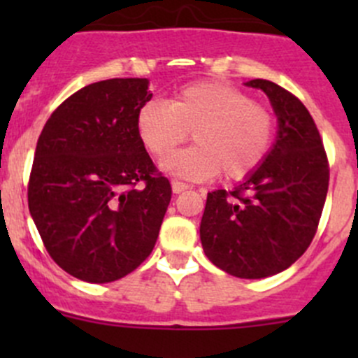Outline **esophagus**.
I'll return each mask as SVG.
<instances>
[{
	"mask_svg": "<svg viewBox=\"0 0 358 358\" xmlns=\"http://www.w3.org/2000/svg\"><path fill=\"white\" fill-rule=\"evenodd\" d=\"M171 187H173V192H175V194H182L183 190H189V189H190V185H189V183L178 182V180H173Z\"/></svg>",
	"mask_w": 358,
	"mask_h": 358,
	"instance_id": "34e87169",
	"label": "esophagus"
}]
</instances>
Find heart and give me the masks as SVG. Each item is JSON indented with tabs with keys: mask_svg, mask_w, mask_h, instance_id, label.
I'll list each match as a JSON object with an SVG mask.
<instances>
[{
	"mask_svg": "<svg viewBox=\"0 0 358 358\" xmlns=\"http://www.w3.org/2000/svg\"><path fill=\"white\" fill-rule=\"evenodd\" d=\"M136 129L150 154L162 157L193 131L197 146L169 155L161 168L169 175L202 182L222 171L243 180L265 161L273 142V114L241 90L220 81H199L175 93L171 103L149 100L136 114Z\"/></svg>",
	"mask_w": 358,
	"mask_h": 358,
	"instance_id": "b5f03b06",
	"label": "heart"
}]
</instances>
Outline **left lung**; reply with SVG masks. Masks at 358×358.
I'll use <instances>...</instances> for the list:
<instances>
[{"label":"left lung","mask_w":358,"mask_h":358,"mask_svg":"<svg viewBox=\"0 0 358 358\" xmlns=\"http://www.w3.org/2000/svg\"><path fill=\"white\" fill-rule=\"evenodd\" d=\"M246 86L266 93L279 121L258 169L234 190L208 194L201 243L213 265L241 279L291 266L312 243L329 187V162L301 100L266 79Z\"/></svg>","instance_id":"obj_1"}]
</instances>
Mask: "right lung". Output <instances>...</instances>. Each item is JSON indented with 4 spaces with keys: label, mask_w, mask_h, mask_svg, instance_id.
<instances>
[{
    "label": "right lung",
    "mask_w": 358,
    "mask_h": 358,
    "mask_svg": "<svg viewBox=\"0 0 358 358\" xmlns=\"http://www.w3.org/2000/svg\"><path fill=\"white\" fill-rule=\"evenodd\" d=\"M149 79L85 86L46 121L29 176V211L53 262L76 279L117 280L152 252L171 185L136 129Z\"/></svg>",
    "instance_id": "obj_1"
}]
</instances>
